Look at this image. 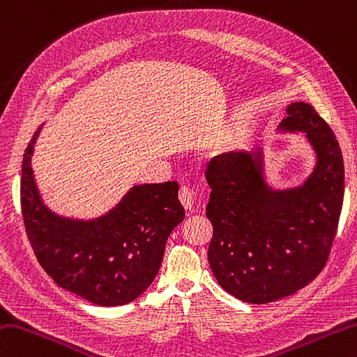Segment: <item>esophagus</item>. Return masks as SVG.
<instances>
[{
    "label": "esophagus",
    "mask_w": 357,
    "mask_h": 357,
    "mask_svg": "<svg viewBox=\"0 0 357 357\" xmlns=\"http://www.w3.org/2000/svg\"><path fill=\"white\" fill-rule=\"evenodd\" d=\"M179 201L183 202V206L187 208V211H192L193 202H195V192L192 187L183 185L179 190Z\"/></svg>",
    "instance_id": "esophagus-1"
}]
</instances>
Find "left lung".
<instances>
[{
  "label": "left lung",
  "mask_w": 357,
  "mask_h": 357,
  "mask_svg": "<svg viewBox=\"0 0 357 357\" xmlns=\"http://www.w3.org/2000/svg\"><path fill=\"white\" fill-rule=\"evenodd\" d=\"M286 113L278 131L305 132L316 155L302 185L272 188L261 149L225 153L206 170L208 264L222 289L254 305L294 294L320 274L344 202V159L330 125L305 102Z\"/></svg>",
  "instance_id": "obj_1"
}]
</instances>
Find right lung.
<instances>
[{"instance_id":"add662e5","label":"right lung","mask_w":357,"mask_h":357,"mask_svg":"<svg viewBox=\"0 0 357 357\" xmlns=\"http://www.w3.org/2000/svg\"><path fill=\"white\" fill-rule=\"evenodd\" d=\"M41 127L21 169V211L35 257L60 288L91 303L132 302L155 280L165 243L185 216L178 183L132 185L111 211L93 220L55 213L41 198L32 170Z\"/></svg>"}]
</instances>
